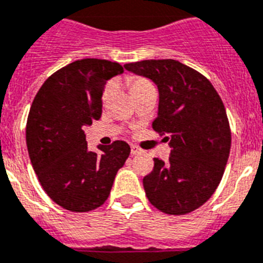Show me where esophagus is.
Returning a JSON list of instances; mask_svg holds the SVG:
<instances>
[{
  "label": "esophagus",
  "mask_w": 263,
  "mask_h": 263,
  "mask_svg": "<svg viewBox=\"0 0 263 263\" xmlns=\"http://www.w3.org/2000/svg\"><path fill=\"white\" fill-rule=\"evenodd\" d=\"M131 154L132 155H140V154H143V149H141V148H139L138 145L132 144L131 145Z\"/></svg>",
  "instance_id": "34e87169"
}]
</instances>
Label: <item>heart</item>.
Returning <instances> with one entry per match:
<instances>
[{
	"mask_svg": "<svg viewBox=\"0 0 263 263\" xmlns=\"http://www.w3.org/2000/svg\"><path fill=\"white\" fill-rule=\"evenodd\" d=\"M124 82L125 86L128 87L129 92H131L132 98L139 95V93L143 92V91L148 90V88H155L154 84H152V82H151L149 79H147V78L144 77H139V75H127ZM112 87L114 84L111 83V82L104 87L103 93H102V102H103V103H107V102H108Z\"/></svg>",
	"mask_w": 263,
	"mask_h": 263,
	"instance_id": "heart-1",
	"label": "heart"
}]
</instances>
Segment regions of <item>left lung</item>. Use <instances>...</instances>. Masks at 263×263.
I'll return each instance as SVG.
<instances>
[{"label": "left lung", "instance_id": "obj_1", "mask_svg": "<svg viewBox=\"0 0 263 263\" xmlns=\"http://www.w3.org/2000/svg\"><path fill=\"white\" fill-rule=\"evenodd\" d=\"M124 67L157 84L152 128L172 148L166 161L154 159L143 179L145 195L163 213H191L212 197L227 166L232 132L225 106L208 78L179 61L148 59Z\"/></svg>", "mask_w": 263, "mask_h": 263}]
</instances>
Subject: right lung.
<instances>
[{"label": "right lung", "mask_w": 263, "mask_h": 263, "mask_svg": "<svg viewBox=\"0 0 263 263\" xmlns=\"http://www.w3.org/2000/svg\"><path fill=\"white\" fill-rule=\"evenodd\" d=\"M123 67L87 58L59 68L36 92L26 123L31 165L43 191L55 204L75 213L102 206L131 148L123 140L87 149L83 128L102 116V93Z\"/></svg>", "instance_id": "right-lung-1"}]
</instances>
